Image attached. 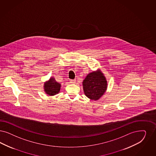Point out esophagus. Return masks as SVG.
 <instances>
[{"label": "esophagus", "instance_id": "34e87169", "mask_svg": "<svg viewBox=\"0 0 156 156\" xmlns=\"http://www.w3.org/2000/svg\"><path fill=\"white\" fill-rule=\"evenodd\" d=\"M75 82V80H70V83H74Z\"/></svg>", "mask_w": 156, "mask_h": 156}]
</instances>
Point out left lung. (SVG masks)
<instances>
[{"mask_svg":"<svg viewBox=\"0 0 156 156\" xmlns=\"http://www.w3.org/2000/svg\"><path fill=\"white\" fill-rule=\"evenodd\" d=\"M84 93L92 100H98L107 89V81L100 70L93 71L86 76L82 82Z\"/></svg>","mask_w":156,"mask_h":156,"instance_id":"obj_1","label":"left lung"}]
</instances>
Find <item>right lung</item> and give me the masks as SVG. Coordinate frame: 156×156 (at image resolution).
<instances>
[{"instance_id": "add662e5", "label": "right lung", "mask_w": 156, "mask_h": 156, "mask_svg": "<svg viewBox=\"0 0 156 156\" xmlns=\"http://www.w3.org/2000/svg\"><path fill=\"white\" fill-rule=\"evenodd\" d=\"M44 91L49 96H54L60 91L61 85L57 82L54 78H51L44 85Z\"/></svg>"}]
</instances>
